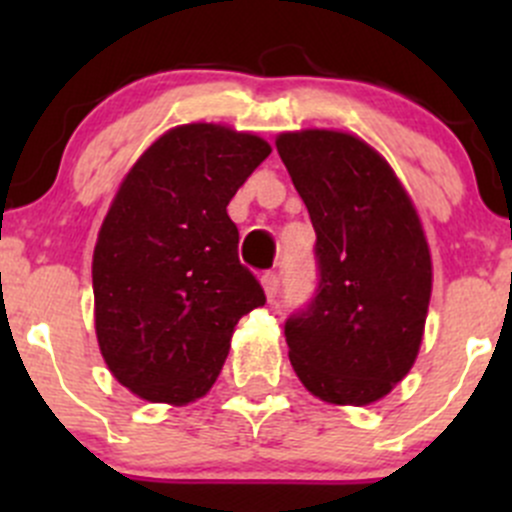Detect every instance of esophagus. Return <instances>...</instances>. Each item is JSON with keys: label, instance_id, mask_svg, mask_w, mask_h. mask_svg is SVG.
Listing matches in <instances>:
<instances>
[{"label": "esophagus", "instance_id": "34e87169", "mask_svg": "<svg viewBox=\"0 0 512 512\" xmlns=\"http://www.w3.org/2000/svg\"><path fill=\"white\" fill-rule=\"evenodd\" d=\"M262 289H265L267 294V302H275L277 292H280V277H277L275 272H265V275H262Z\"/></svg>", "mask_w": 512, "mask_h": 512}]
</instances>
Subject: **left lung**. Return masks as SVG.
Masks as SVG:
<instances>
[{
	"instance_id": "1",
	"label": "left lung",
	"mask_w": 512,
	"mask_h": 512,
	"mask_svg": "<svg viewBox=\"0 0 512 512\" xmlns=\"http://www.w3.org/2000/svg\"><path fill=\"white\" fill-rule=\"evenodd\" d=\"M277 153L317 232V292L285 322L292 369L327 404H374L421 347L433 277L421 220L391 165L352 133H280Z\"/></svg>"
}]
</instances>
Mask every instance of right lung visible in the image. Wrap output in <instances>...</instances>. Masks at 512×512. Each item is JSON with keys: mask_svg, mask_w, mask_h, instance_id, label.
Listing matches in <instances>:
<instances>
[{"mask_svg": "<svg viewBox=\"0 0 512 512\" xmlns=\"http://www.w3.org/2000/svg\"><path fill=\"white\" fill-rule=\"evenodd\" d=\"M272 153L255 133L188 123L123 178L94 250L96 337L126 389L185 406L210 391L235 324L265 304L227 203Z\"/></svg>", "mask_w": 512, "mask_h": 512, "instance_id": "obj_1", "label": "right lung"}]
</instances>
